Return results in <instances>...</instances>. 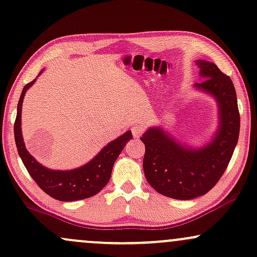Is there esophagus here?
<instances>
[{"label": "esophagus", "mask_w": 257, "mask_h": 257, "mask_svg": "<svg viewBox=\"0 0 257 257\" xmlns=\"http://www.w3.org/2000/svg\"><path fill=\"white\" fill-rule=\"evenodd\" d=\"M144 132H145V128H144V125H141V124H137L132 128L133 137L134 138H140L141 135L144 134Z\"/></svg>", "instance_id": "1"}]
</instances>
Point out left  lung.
<instances>
[{"label":"left lung","mask_w":257,"mask_h":257,"mask_svg":"<svg viewBox=\"0 0 257 257\" xmlns=\"http://www.w3.org/2000/svg\"><path fill=\"white\" fill-rule=\"evenodd\" d=\"M202 81L194 88L214 98L218 105V129L211 140L191 146L172 137L162 125L150 126L142 135L146 152L144 171L148 183L164 196L191 200L217 184L226 170L239 137V111L230 76L212 62L197 60Z\"/></svg>","instance_id":"left-lung-1"}]
</instances>
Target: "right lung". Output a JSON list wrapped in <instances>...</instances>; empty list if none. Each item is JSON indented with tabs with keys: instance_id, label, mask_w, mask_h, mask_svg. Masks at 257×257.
<instances>
[{
	"instance_id": "add662e5",
	"label": "right lung",
	"mask_w": 257,
	"mask_h": 257,
	"mask_svg": "<svg viewBox=\"0 0 257 257\" xmlns=\"http://www.w3.org/2000/svg\"><path fill=\"white\" fill-rule=\"evenodd\" d=\"M42 72L39 73L40 74ZM27 83L21 92L18 103L17 119L14 124V138L17 144L18 153L23 160L31 177L39 185L43 191L58 201L70 202L88 199L100 191L107 184L112 172L113 164L118 158L125 144L133 138L132 132L128 131L113 141L109 142L100 150L94 158H92L85 165L73 170H52L45 168L31 156L25 146L23 132H21V109H23L24 97L33 83Z\"/></svg>"
}]
</instances>
